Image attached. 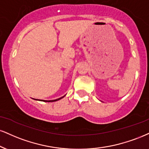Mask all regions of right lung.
<instances>
[{"label": "right lung", "instance_id": "1", "mask_svg": "<svg viewBox=\"0 0 149 149\" xmlns=\"http://www.w3.org/2000/svg\"><path fill=\"white\" fill-rule=\"evenodd\" d=\"M64 96H62V97H61L60 98H57V99H55V100H52V101H44V100H43L42 101H44V102H54V101H58V100L61 99V98H62L64 97ZM35 100H38V99H35ZM40 101V100H39Z\"/></svg>", "mask_w": 149, "mask_h": 149}]
</instances>
